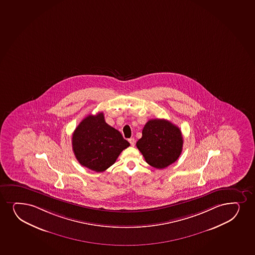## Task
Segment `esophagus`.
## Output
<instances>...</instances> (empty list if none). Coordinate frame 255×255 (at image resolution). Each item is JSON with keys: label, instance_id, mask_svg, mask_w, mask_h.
<instances>
[{"label": "esophagus", "instance_id": "1", "mask_svg": "<svg viewBox=\"0 0 255 255\" xmlns=\"http://www.w3.org/2000/svg\"><path fill=\"white\" fill-rule=\"evenodd\" d=\"M128 141H129V143H130V145H131V146H133V147L135 146V139H134V138H129Z\"/></svg>", "mask_w": 255, "mask_h": 255}]
</instances>
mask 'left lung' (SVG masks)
<instances>
[{"label": "left lung", "mask_w": 255, "mask_h": 255, "mask_svg": "<svg viewBox=\"0 0 255 255\" xmlns=\"http://www.w3.org/2000/svg\"><path fill=\"white\" fill-rule=\"evenodd\" d=\"M183 135L177 126L166 120H150L144 126L136 147L148 165L163 169L179 158Z\"/></svg>", "instance_id": "1"}]
</instances>
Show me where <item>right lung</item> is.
<instances>
[{
	"label": "right lung",
	"mask_w": 255,
	"mask_h": 255,
	"mask_svg": "<svg viewBox=\"0 0 255 255\" xmlns=\"http://www.w3.org/2000/svg\"><path fill=\"white\" fill-rule=\"evenodd\" d=\"M72 150L83 166L102 172L114 165L120 153L129 147L118 129L106 123L103 113L88 115L72 134Z\"/></svg>",
	"instance_id": "add662e5"
}]
</instances>
